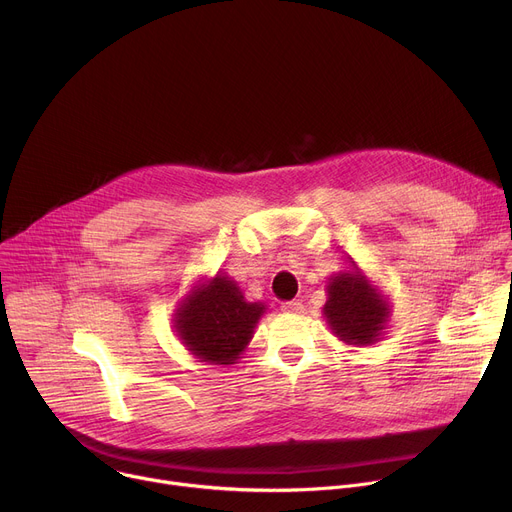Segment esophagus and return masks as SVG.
I'll return each mask as SVG.
<instances>
[{"instance_id": "1", "label": "esophagus", "mask_w": 512, "mask_h": 512, "mask_svg": "<svg viewBox=\"0 0 512 512\" xmlns=\"http://www.w3.org/2000/svg\"><path fill=\"white\" fill-rule=\"evenodd\" d=\"M281 310L283 312H291V314H300L304 310V306H302L300 300H291V302H283Z\"/></svg>"}]
</instances>
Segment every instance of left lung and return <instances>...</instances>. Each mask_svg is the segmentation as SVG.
Wrapping results in <instances>:
<instances>
[{
  "instance_id": "left-lung-1",
  "label": "left lung",
  "mask_w": 512,
  "mask_h": 512,
  "mask_svg": "<svg viewBox=\"0 0 512 512\" xmlns=\"http://www.w3.org/2000/svg\"><path fill=\"white\" fill-rule=\"evenodd\" d=\"M324 316L332 332L346 344H373L389 318V306L360 271L330 277Z\"/></svg>"
}]
</instances>
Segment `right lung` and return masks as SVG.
<instances>
[{"label": "right lung", "instance_id": "1", "mask_svg": "<svg viewBox=\"0 0 512 512\" xmlns=\"http://www.w3.org/2000/svg\"><path fill=\"white\" fill-rule=\"evenodd\" d=\"M265 306L247 302L239 285L216 275L198 285L176 312V332L184 346L204 362L233 364L253 338Z\"/></svg>", "mask_w": 512, "mask_h": 512}]
</instances>
